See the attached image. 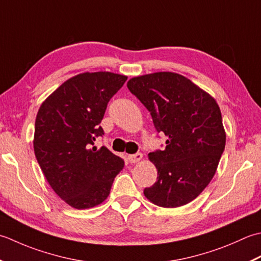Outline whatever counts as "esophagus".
I'll return each mask as SVG.
<instances>
[{"mask_svg":"<svg viewBox=\"0 0 261 261\" xmlns=\"http://www.w3.org/2000/svg\"><path fill=\"white\" fill-rule=\"evenodd\" d=\"M142 158H143L142 153H135V154H130V155H128V160L130 163H136L138 161H141Z\"/></svg>","mask_w":261,"mask_h":261,"instance_id":"34e87169","label":"esophagus"}]
</instances>
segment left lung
I'll list each match as a JSON object with an SVG mask.
<instances>
[{"mask_svg":"<svg viewBox=\"0 0 261 261\" xmlns=\"http://www.w3.org/2000/svg\"><path fill=\"white\" fill-rule=\"evenodd\" d=\"M132 94L150 111L154 127L168 140L148 154L156 181L144 189L153 204L173 208L190 203L214 177L225 148L219 105L179 74L159 72L130 79Z\"/></svg>","mask_w":261,"mask_h":261,"instance_id":"left-lung-1","label":"left lung"}]
</instances>
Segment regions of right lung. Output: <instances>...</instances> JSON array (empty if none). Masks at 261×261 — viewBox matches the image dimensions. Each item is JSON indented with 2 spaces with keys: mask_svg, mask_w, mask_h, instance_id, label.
Here are the masks:
<instances>
[{
  "mask_svg": "<svg viewBox=\"0 0 261 261\" xmlns=\"http://www.w3.org/2000/svg\"><path fill=\"white\" fill-rule=\"evenodd\" d=\"M126 80L110 72L79 74L55 90L37 114L36 159L50 187L74 208L102 203L125 166L106 146L93 145L105 134L99 124L109 100Z\"/></svg>",
  "mask_w": 261,
  "mask_h": 261,
  "instance_id": "1",
  "label": "right lung"
}]
</instances>
